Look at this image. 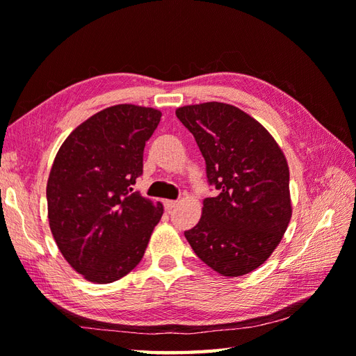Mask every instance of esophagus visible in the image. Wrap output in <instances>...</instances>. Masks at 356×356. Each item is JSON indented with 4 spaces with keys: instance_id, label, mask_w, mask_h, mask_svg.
I'll list each match as a JSON object with an SVG mask.
<instances>
[{
    "instance_id": "obj_1",
    "label": "esophagus",
    "mask_w": 356,
    "mask_h": 356,
    "mask_svg": "<svg viewBox=\"0 0 356 356\" xmlns=\"http://www.w3.org/2000/svg\"><path fill=\"white\" fill-rule=\"evenodd\" d=\"M163 205H165V209L170 213L171 209H174V208H176V207L179 205V202H177V200H165Z\"/></svg>"
}]
</instances>
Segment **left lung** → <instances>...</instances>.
<instances>
[{
  "mask_svg": "<svg viewBox=\"0 0 356 356\" xmlns=\"http://www.w3.org/2000/svg\"><path fill=\"white\" fill-rule=\"evenodd\" d=\"M207 162L218 193L185 231L199 259L223 277L249 274L282 241L292 217L289 166L259 120L234 105L203 102L176 110Z\"/></svg>",
  "mask_w": 356,
  "mask_h": 356,
  "instance_id": "obj_1",
  "label": "left lung"
}]
</instances>
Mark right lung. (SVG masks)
Listing matches in <instances>:
<instances>
[{"label":"right lung","mask_w":356,"mask_h":356,"mask_svg":"<svg viewBox=\"0 0 356 356\" xmlns=\"http://www.w3.org/2000/svg\"><path fill=\"white\" fill-rule=\"evenodd\" d=\"M162 113L119 104L88 118L58 149L47 180L49 225L70 266L97 284L131 272L163 207L133 191Z\"/></svg>","instance_id":"1"}]
</instances>
